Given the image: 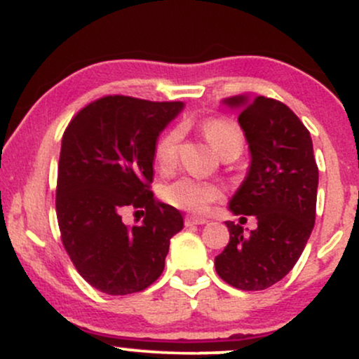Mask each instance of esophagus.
<instances>
[{
	"mask_svg": "<svg viewBox=\"0 0 359 359\" xmlns=\"http://www.w3.org/2000/svg\"><path fill=\"white\" fill-rule=\"evenodd\" d=\"M185 226H192V224H205L208 219L205 217H201V216H185Z\"/></svg>",
	"mask_w": 359,
	"mask_h": 359,
	"instance_id": "obj_1",
	"label": "esophagus"
}]
</instances>
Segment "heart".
Masks as SVG:
<instances>
[{
    "label": "heart",
    "instance_id": "b5f03b06",
    "mask_svg": "<svg viewBox=\"0 0 359 359\" xmlns=\"http://www.w3.org/2000/svg\"><path fill=\"white\" fill-rule=\"evenodd\" d=\"M199 130L208 138V142L216 148V151L224 158H238L245 150V135L240 125L231 118L211 116L199 123ZM182 145V131L179 128H170L162 133L155 143V163L162 172L170 170L179 158ZM224 192L219 184L208 180L180 177L162 187V199L172 208L189 212H204L209 205L222 199Z\"/></svg>",
    "mask_w": 359,
    "mask_h": 359
}]
</instances>
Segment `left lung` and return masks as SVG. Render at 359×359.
Masks as SVG:
<instances>
[{
  "instance_id": "left-lung-1",
  "label": "left lung",
  "mask_w": 359,
  "mask_h": 359,
  "mask_svg": "<svg viewBox=\"0 0 359 359\" xmlns=\"http://www.w3.org/2000/svg\"><path fill=\"white\" fill-rule=\"evenodd\" d=\"M241 106L238 121L250 143L251 167L229 209L255 216L243 234L228 221L229 243L214 259L217 275L240 290H265L294 269L316 222L319 170L311 133L287 104L265 96L226 100ZM246 219V217H241Z\"/></svg>"
}]
</instances>
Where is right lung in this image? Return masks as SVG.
Masks as SVG:
<instances>
[{"instance_id": "add662e5", "label": "right lung", "mask_w": 359, "mask_h": 359, "mask_svg": "<svg viewBox=\"0 0 359 359\" xmlns=\"http://www.w3.org/2000/svg\"><path fill=\"white\" fill-rule=\"evenodd\" d=\"M182 106L109 94L65 128L55 196L60 240L81 277L104 294L150 287L182 229V214L150 191L156 138ZM126 208H145L144 221L125 225Z\"/></svg>"}]
</instances>
